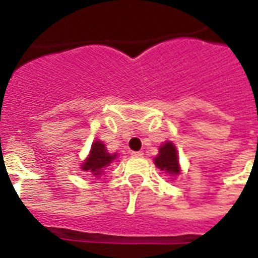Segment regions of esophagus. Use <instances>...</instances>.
<instances>
[{"mask_svg":"<svg viewBox=\"0 0 258 258\" xmlns=\"http://www.w3.org/2000/svg\"><path fill=\"white\" fill-rule=\"evenodd\" d=\"M131 157L142 158L143 157V153H142V151H133V153H131Z\"/></svg>","mask_w":258,"mask_h":258,"instance_id":"1","label":"esophagus"}]
</instances>
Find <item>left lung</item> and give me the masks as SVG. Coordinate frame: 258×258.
Listing matches in <instances>:
<instances>
[{
  "label": "left lung",
  "mask_w": 258,
  "mask_h": 258,
  "mask_svg": "<svg viewBox=\"0 0 258 258\" xmlns=\"http://www.w3.org/2000/svg\"><path fill=\"white\" fill-rule=\"evenodd\" d=\"M154 163L158 169L167 172L170 176H178L180 174L179 158L175 145L167 141L159 146V153L154 159Z\"/></svg>",
  "instance_id": "1"
}]
</instances>
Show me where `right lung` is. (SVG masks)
Masks as SVG:
<instances>
[{
	"label": "right lung",
	"mask_w": 258,
	"mask_h": 258,
	"mask_svg": "<svg viewBox=\"0 0 258 258\" xmlns=\"http://www.w3.org/2000/svg\"><path fill=\"white\" fill-rule=\"evenodd\" d=\"M116 155L117 154L108 153L104 143L96 139V141H93L88 157L84 159L80 167L83 171H88L93 176L100 178V175L104 174L105 167L111 165L113 159H116Z\"/></svg>",
	"instance_id": "1"
}]
</instances>
